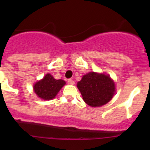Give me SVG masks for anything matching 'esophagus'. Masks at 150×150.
Segmentation results:
<instances>
[{
    "instance_id": "34e87169",
    "label": "esophagus",
    "mask_w": 150,
    "mask_h": 150,
    "mask_svg": "<svg viewBox=\"0 0 150 150\" xmlns=\"http://www.w3.org/2000/svg\"><path fill=\"white\" fill-rule=\"evenodd\" d=\"M67 83H68L69 84H71V85H74V80H73V79H67Z\"/></svg>"
}]
</instances>
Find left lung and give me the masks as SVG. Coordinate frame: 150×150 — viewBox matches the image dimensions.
<instances>
[{"mask_svg": "<svg viewBox=\"0 0 150 150\" xmlns=\"http://www.w3.org/2000/svg\"><path fill=\"white\" fill-rule=\"evenodd\" d=\"M76 86L83 100L92 107L108 103L116 92L115 83L109 75L95 72L84 75Z\"/></svg>", "mask_w": 150, "mask_h": 150, "instance_id": "1", "label": "left lung"}]
</instances>
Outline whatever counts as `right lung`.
I'll return each mask as SVG.
<instances>
[{
  "instance_id": "add662e5",
  "label": "right lung",
  "mask_w": 150,
  "mask_h": 150,
  "mask_svg": "<svg viewBox=\"0 0 150 150\" xmlns=\"http://www.w3.org/2000/svg\"><path fill=\"white\" fill-rule=\"evenodd\" d=\"M65 83V81L62 79H55L51 74H47L43 79L34 85V91L40 98L52 100L56 96Z\"/></svg>"
}]
</instances>
